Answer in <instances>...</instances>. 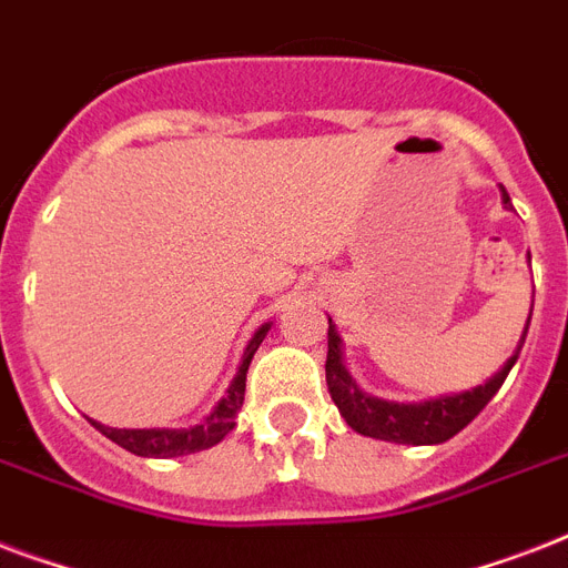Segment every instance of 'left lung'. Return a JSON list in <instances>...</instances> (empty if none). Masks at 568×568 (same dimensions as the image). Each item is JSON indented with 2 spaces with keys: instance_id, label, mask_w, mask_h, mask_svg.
I'll return each mask as SVG.
<instances>
[{
  "instance_id": "8db88e82",
  "label": "left lung",
  "mask_w": 568,
  "mask_h": 568,
  "mask_svg": "<svg viewBox=\"0 0 568 568\" xmlns=\"http://www.w3.org/2000/svg\"><path fill=\"white\" fill-rule=\"evenodd\" d=\"M504 205L513 209L510 196L504 191ZM530 327V318H528ZM528 327L521 333V342L516 354L507 359L501 372L493 379H486L484 386L463 392V395L439 397V400H424V404H388L379 397L365 395L356 388V383L347 377L345 365H342V347L333 324L327 329V386L329 395L336 400L338 413L345 415V422L363 436L383 442H397V445H439L457 436L468 422H475V415L484 409L495 397V392L504 386V379L510 368L519 359V351L525 345Z\"/></svg>"
}]
</instances>
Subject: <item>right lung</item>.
<instances>
[{
	"label": "right lung",
	"instance_id": "add662e5",
	"mask_svg": "<svg viewBox=\"0 0 568 568\" xmlns=\"http://www.w3.org/2000/svg\"><path fill=\"white\" fill-rule=\"evenodd\" d=\"M267 333L265 327L256 329V336L250 338L247 351H244V359L239 365V374L226 388V395L221 397V404L214 406L212 415H205L203 422L196 427H189V430H118V427H105V424L93 422V427L109 436L111 442H118L120 448H126L129 454L135 457H185V454H196V450H205L217 445L223 436H230V430L235 427V415H239L241 404H244V388H247V368L253 354L262 345V338Z\"/></svg>",
	"mask_w": 568,
	"mask_h": 568
}]
</instances>
